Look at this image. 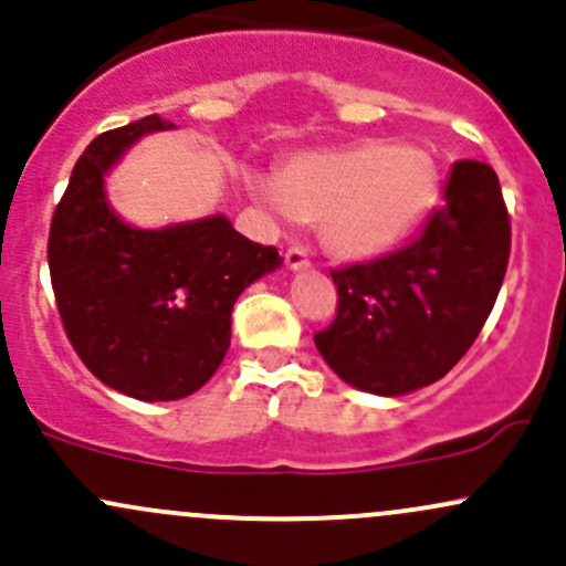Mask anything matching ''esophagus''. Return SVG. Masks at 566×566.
<instances>
[{
  "label": "esophagus",
  "mask_w": 566,
  "mask_h": 566,
  "mask_svg": "<svg viewBox=\"0 0 566 566\" xmlns=\"http://www.w3.org/2000/svg\"><path fill=\"white\" fill-rule=\"evenodd\" d=\"M285 264H289V270H305V266H310L305 248H300V245L289 248V251H285Z\"/></svg>",
  "instance_id": "obj_1"
}]
</instances>
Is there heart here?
Segmentation results:
<instances>
[{
  "label": "heart",
  "mask_w": 566,
  "mask_h": 566,
  "mask_svg": "<svg viewBox=\"0 0 566 566\" xmlns=\"http://www.w3.org/2000/svg\"><path fill=\"white\" fill-rule=\"evenodd\" d=\"M440 164L429 150L386 139H361L289 159L275 180H259L270 210L318 221L332 256L375 259L416 232L440 202Z\"/></svg>",
  "instance_id": "1"
}]
</instances>
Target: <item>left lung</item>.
<instances>
[{"label":"left lung","instance_id":"1","mask_svg":"<svg viewBox=\"0 0 566 566\" xmlns=\"http://www.w3.org/2000/svg\"><path fill=\"white\" fill-rule=\"evenodd\" d=\"M507 259L500 178L483 161H455L446 205L410 245L332 270L337 315L315 332V348L361 391L402 397L429 386L478 339Z\"/></svg>","mask_w":566,"mask_h":566}]
</instances>
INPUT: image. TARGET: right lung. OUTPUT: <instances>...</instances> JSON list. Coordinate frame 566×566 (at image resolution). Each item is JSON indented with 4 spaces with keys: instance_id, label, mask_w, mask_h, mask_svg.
I'll use <instances>...</instances> for the list:
<instances>
[{
    "instance_id": "obj_1",
    "label": "right lung",
    "mask_w": 566,
    "mask_h": 566,
    "mask_svg": "<svg viewBox=\"0 0 566 566\" xmlns=\"http://www.w3.org/2000/svg\"><path fill=\"white\" fill-rule=\"evenodd\" d=\"M145 115L105 132L72 169L48 234V266L66 337L105 386L145 402L202 388L223 361L237 296L283 259L223 216L135 229L105 197V175L132 143L169 129Z\"/></svg>"
}]
</instances>
